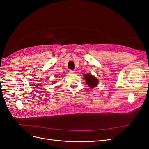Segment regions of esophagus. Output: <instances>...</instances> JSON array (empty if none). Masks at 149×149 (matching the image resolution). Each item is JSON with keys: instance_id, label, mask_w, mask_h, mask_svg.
Returning <instances> with one entry per match:
<instances>
[{"instance_id": "obj_1", "label": "esophagus", "mask_w": 149, "mask_h": 149, "mask_svg": "<svg viewBox=\"0 0 149 149\" xmlns=\"http://www.w3.org/2000/svg\"><path fill=\"white\" fill-rule=\"evenodd\" d=\"M75 72V71L74 70H69V73L70 74H74Z\"/></svg>"}]
</instances>
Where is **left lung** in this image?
I'll use <instances>...</instances> for the list:
<instances>
[{
  "mask_svg": "<svg viewBox=\"0 0 149 149\" xmlns=\"http://www.w3.org/2000/svg\"><path fill=\"white\" fill-rule=\"evenodd\" d=\"M84 77L85 79L86 83H87V84L90 88H93L97 86L98 84V80L97 78L95 77H94L92 74H85L84 75Z\"/></svg>",
  "mask_w": 149,
  "mask_h": 149,
  "instance_id": "8db88e82",
  "label": "left lung"
}]
</instances>
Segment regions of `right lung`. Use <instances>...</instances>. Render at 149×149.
<instances>
[{"label":"right lung","mask_w":149,"mask_h":149,"mask_svg":"<svg viewBox=\"0 0 149 149\" xmlns=\"http://www.w3.org/2000/svg\"><path fill=\"white\" fill-rule=\"evenodd\" d=\"M54 82H55V81H54Z\"/></svg>","instance_id":"add662e5"}]
</instances>
